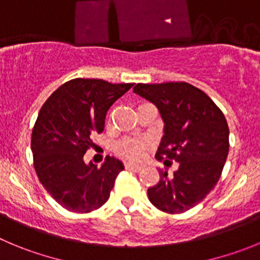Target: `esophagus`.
<instances>
[{
  "label": "esophagus",
  "mask_w": 260,
  "mask_h": 260,
  "mask_svg": "<svg viewBox=\"0 0 260 260\" xmlns=\"http://www.w3.org/2000/svg\"><path fill=\"white\" fill-rule=\"evenodd\" d=\"M124 167H125V169H128V171L136 172V173H138V172H141V169H142V167L136 166V164H133V163H125Z\"/></svg>",
  "instance_id": "1"
}]
</instances>
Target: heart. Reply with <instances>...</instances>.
Instances as JSON below:
<instances>
[{"label": "heart", "instance_id": "obj_1", "mask_svg": "<svg viewBox=\"0 0 260 260\" xmlns=\"http://www.w3.org/2000/svg\"><path fill=\"white\" fill-rule=\"evenodd\" d=\"M150 144L140 138H123L115 146L116 154L131 161H140L146 155Z\"/></svg>", "mask_w": 260, "mask_h": 260}]
</instances>
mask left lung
<instances>
[{"label":"left lung","instance_id":"obj_1","mask_svg":"<svg viewBox=\"0 0 260 260\" xmlns=\"http://www.w3.org/2000/svg\"><path fill=\"white\" fill-rule=\"evenodd\" d=\"M133 92L151 101L164 120L156 159L178 161L173 174L159 169L150 201L169 214L187 212L219 181L230 149L227 120L205 92L186 82L137 83Z\"/></svg>","mask_w":260,"mask_h":260}]
</instances>
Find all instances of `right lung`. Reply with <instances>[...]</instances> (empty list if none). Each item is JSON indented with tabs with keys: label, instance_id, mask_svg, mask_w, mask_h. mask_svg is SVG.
Segmentation results:
<instances>
[{
	"label": "right lung",
	"instance_id": "right-lung-1",
	"mask_svg": "<svg viewBox=\"0 0 260 260\" xmlns=\"http://www.w3.org/2000/svg\"><path fill=\"white\" fill-rule=\"evenodd\" d=\"M132 86L75 78L41 108L31 131L33 164L43 187L65 209L89 213L108 201L123 163L108 156L97 168L87 166L83 155L94 146L93 136L104 131L109 108Z\"/></svg>",
	"mask_w": 260,
	"mask_h": 260
}]
</instances>
